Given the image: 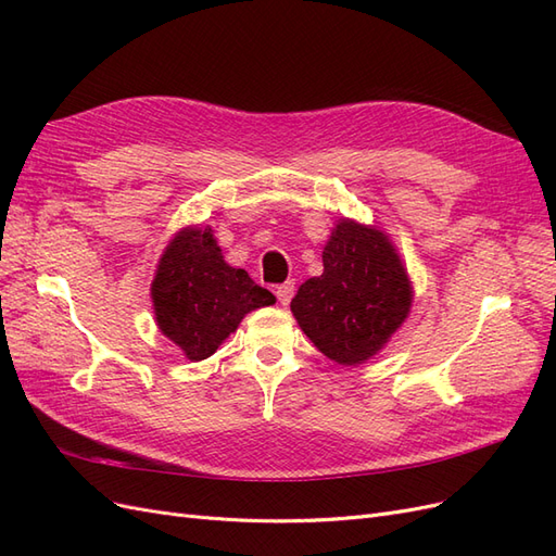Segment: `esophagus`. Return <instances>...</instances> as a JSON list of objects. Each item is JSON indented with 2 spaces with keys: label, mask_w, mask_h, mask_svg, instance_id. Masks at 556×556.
Here are the masks:
<instances>
[{
  "label": "esophagus",
  "mask_w": 556,
  "mask_h": 556,
  "mask_svg": "<svg viewBox=\"0 0 556 556\" xmlns=\"http://www.w3.org/2000/svg\"><path fill=\"white\" fill-rule=\"evenodd\" d=\"M276 296H278V301H280L282 306H288L290 301H292V296H294V282L288 280V282L278 285V288H276Z\"/></svg>",
  "instance_id": "esophagus-1"
}]
</instances>
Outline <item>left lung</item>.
Returning <instances> with one entry per match:
<instances>
[{"label":"left lung","instance_id":"left-lung-1","mask_svg":"<svg viewBox=\"0 0 556 556\" xmlns=\"http://www.w3.org/2000/svg\"><path fill=\"white\" fill-rule=\"evenodd\" d=\"M325 271L292 299L296 323L336 364L355 366L384 348L413 306L396 248L376 227L339 220L323 252Z\"/></svg>","mask_w":556,"mask_h":556}]
</instances>
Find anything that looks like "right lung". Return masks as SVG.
Listing matches in <instances>:
<instances>
[{
	"mask_svg": "<svg viewBox=\"0 0 556 556\" xmlns=\"http://www.w3.org/2000/svg\"><path fill=\"white\" fill-rule=\"evenodd\" d=\"M150 296L160 331L192 362L211 357L250 311L276 301L243 268L225 262L211 227L176 233L160 257Z\"/></svg>",
	"mask_w": 556,
	"mask_h": 556,
	"instance_id": "add662e5",
	"label": "right lung"
}]
</instances>
